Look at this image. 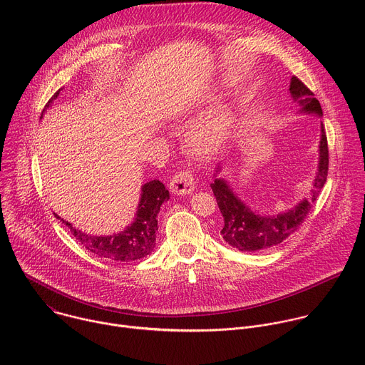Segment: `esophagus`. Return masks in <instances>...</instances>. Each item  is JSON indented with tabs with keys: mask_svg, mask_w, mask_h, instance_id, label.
Returning a JSON list of instances; mask_svg holds the SVG:
<instances>
[{
	"mask_svg": "<svg viewBox=\"0 0 365 365\" xmlns=\"http://www.w3.org/2000/svg\"><path fill=\"white\" fill-rule=\"evenodd\" d=\"M170 190L176 195H187L195 189V175L192 170H179L169 185Z\"/></svg>",
	"mask_w": 365,
	"mask_h": 365,
	"instance_id": "34e87169",
	"label": "esophagus"
}]
</instances>
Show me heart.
I'll use <instances>...</instances> for the list:
<instances>
[{
    "instance_id": "b5f03b06",
    "label": "heart",
    "mask_w": 365,
    "mask_h": 365,
    "mask_svg": "<svg viewBox=\"0 0 365 365\" xmlns=\"http://www.w3.org/2000/svg\"><path fill=\"white\" fill-rule=\"evenodd\" d=\"M231 117L228 110L217 108L193 127L189 137V147L197 155L210 153L227 134Z\"/></svg>"
}]
</instances>
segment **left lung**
Returning a JSON list of instances; mask_svg holds the SVG:
<instances>
[{
    "label": "left lung",
    "mask_w": 365,
    "mask_h": 365,
    "mask_svg": "<svg viewBox=\"0 0 365 365\" xmlns=\"http://www.w3.org/2000/svg\"><path fill=\"white\" fill-rule=\"evenodd\" d=\"M292 98L302 107L304 113H314L322 115L319 101L299 78L293 76L290 81ZM321 145H319V166L314 182L310 199H303L290 211L276 217H259L251 211L245 203L238 199L224 179H215L211 185L217 203L224 217V227L221 237L234 248L240 251H258L267 250L284 241L289 235L299 230L306 220L312 206L315 205L328 176L329 150L325 127H321ZM220 170V166H218Z\"/></svg>",
    "instance_id": "left-lung-1"
}]
</instances>
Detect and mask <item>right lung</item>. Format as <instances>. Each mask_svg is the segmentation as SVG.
<instances>
[{"mask_svg":"<svg viewBox=\"0 0 365 365\" xmlns=\"http://www.w3.org/2000/svg\"><path fill=\"white\" fill-rule=\"evenodd\" d=\"M61 89L51 96L46 108L56 99ZM43 110V111H44ZM169 199V190L160 180L147 182L141 187V199L138 203V211L135 214V221L123 232L107 235V237H93L79 230L73 228L68 221L61 220L68 228H71L73 237L91 252L98 257L115 259V262H135L145 255H148L155 245V231L158 227V214L163 202ZM58 217V215H56ZM61 218V217H58Z\"/></svg>","mask_w":365,"mask_h":365,"instance_id":"obj_1","label":"right lung"}]
</instances>
